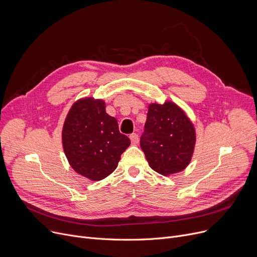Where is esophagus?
<instances>
[{
    "instance_id": "1",
    "label": "esophagus",
    "mask_w": 257,
    "mask_h": 257,
    "mask_svg": "<svg viewBox=\"0 0 257 257\" xmlns=\"http://www.w3.org/2000/svg\"><path fill=\"white\" fill-rule=\"evenodd\" d=\"M130 141H131V143L133 144V145H137L138 143H139V136L137 133H132V134H130Z\"/></svg>"
}]
</instances>
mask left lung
<instances>
[{
	"label": "left lung",
	"mask_w": 257,
	"mask_h": 257,
	"mask_svg": "<svg viewBox=\"0 0 257 257\" xmlns=\"http://www.w3.org/2000/svg\"><path fill=\"white\" fill-rule=\"evenodd\" d=\"M196 145V129L182 108L172 101L148 105L141 148L150 168L164 176L190 165Z\"/></svg>",
	"instance_id": "8db88e82"
}]
</instances>
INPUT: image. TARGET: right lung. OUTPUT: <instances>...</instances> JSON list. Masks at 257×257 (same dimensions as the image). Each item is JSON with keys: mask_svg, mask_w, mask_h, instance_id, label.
<instances>
[{"mask_svg": "<svg viewBox=\"0 0 257 257\" xmlns=\"http://www.w3.org/2000/svg\"><path fill=\"white\" fill-rule=\"evenodd\" d=\"M62 148L76 173L91 181L106 178L116 169L130 140L119 133L117 120L106 112L102 99L77 100L64 119Z\"/></svg>", "mask_w": 257, "mask_h": 257, "instance_id": "right-lung-1", "label": "right lung"}]
</instances>
